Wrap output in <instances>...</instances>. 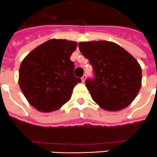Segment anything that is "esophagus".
<instances>
[{
    "instance_id": "esophagus-1",
    "label": "esophagus",
    "mask_w": 157,
    "mask_h": 157,
    "mask_svg": "<svg viewBox=\"0 0 157 157\" xmlns=\"http://www.w3.org/2000/svg\"><path fill=\"white\" fill-rule=\"evenodd\" d=\"M86 75H83V76L82 77V82H85L86 81Z\"/></svg>"
}]
</instances>
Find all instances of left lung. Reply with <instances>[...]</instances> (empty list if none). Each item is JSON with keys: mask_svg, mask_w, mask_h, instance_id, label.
Here are the masks:
<instances>
[{"mask_svg": "<svg viewBox=\"0 0 157 157\" xmlns=\"http://www.w3.org/2000/svg\"><path fill=\"white\" fill-rule=\"evenodd\" d=\"M78 46L93 67L95 78L87 79L86 86L94 101L105 111H120L128 106L141 87L138 61L111 41H85Z\"/></svg>", "mask_w": 157, "mask_h": 157, "instance_id": "left-lung-1", "label": "left lung"}]
</instances>
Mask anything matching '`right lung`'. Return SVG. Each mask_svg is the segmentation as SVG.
Here are the masks:
<instances>
[{"instance_id": "obj_1", "label": "right lung", "mask_w": 157, "mask_h": 157, "mask_svg": "<svg viewBox=\"0 0 157 157\" xmlns=\"http://www.w3.org/2000/svg\"><path fill=\"white\" fill-rule=\"evenodd\" d=\"M77 43L52 39L32 50L21 61L19 86L32 106L41 112L56 111L71 97L75 86L82 82L73 74L70 60Z\"/></svg>"}]
</instances>
